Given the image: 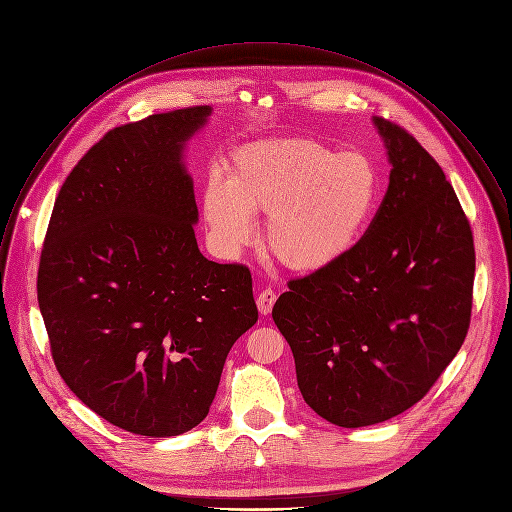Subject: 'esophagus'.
<instances>
[{
	"instance_id": "esophagus-1",
	"label": "esophagus",
	"mask_w": 512,
	"mask_h": 512,
	"mask_svg": "<svg viewBox=\"0 0 512 512\" xmlns=\"http://www.w3.org/2000/svg\"><path fill=\"white\" fill-rule=\"evenodd\" d=\"M256 302H258V311H260V315H268V313L272 311L274 302H276V292H274L272 288H264V290L258 294Z\"/></svg>"
}]
</instances>
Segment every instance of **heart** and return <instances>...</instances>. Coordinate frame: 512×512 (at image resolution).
<instances>
[{
  "mask_svg": "<svg viewBox=\"0 0 512 512\" xmlns=\"http://www.w3.org/2000/svg\"><path fill=\"white\" fill-rule=\"evenodd\" d=\"M381 203V175L361 151L306 139L242 145L226 177L210 173L201 212L212 238L236 252L254 234L252 214H268L266 244L292 270H319L345 258L365 236Z\"/></svg>",
  "mask_w": 512,
  "mask_h": 512,
  "instance_id": "b5f03b06",
  "label": "heart"
}]
</instances>
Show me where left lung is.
<instances>
[{"instance_id": "8db88e82", "label": "left lung", "mask_w": 512, "mask_h": 512, "mask_svg": "<svg viewBox=\"0 0 512 512\" xmlns=\"http://www.w3.org/2000/svg\"><path fill=\"white\" fill-rule=\"evenodd\" d=\"M375 125L391 161L375 220L345 258L288 280L272 309L304 401L341 428L416 405L472 315L474 238L454 187L414 135L383 117Z\"/></svg>"}]
</instances>
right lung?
<instances>
[{
	"mask_svg": "<svg viewBox=\"0 0 512 512\" xmlns=\"http://www.w3.org/2000/svg\"><path fill=\"white\" fill-rule=\"evenodd\" d=\"M210 107L111 129L62 183L38 304L54 365L94 414L169 438L208 416L232 345L256 321L252 274L197 248L183 143Z\"/></svg>",
	"mask_w": 512,
	"mask_h": 512,
	"instance_id": "obj_1",
	"label": "right lung"
}]
</instances>
